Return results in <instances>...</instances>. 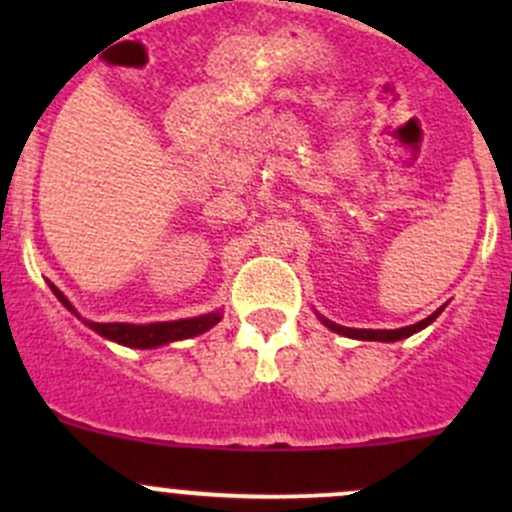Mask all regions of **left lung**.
<instances>
[{"instance_id": "left-lung-1", "label": "left lung", "mask_w": 512, "mask_h": 512, "mask_svg": "<svg viewBox=\"0 0 512 512\" xmlns=\"http://www.w3.org/2000/svg\"><path fill=\"white\" fill-rule=\"evenodd\" d=\"M441 312H443V307L436 309L431 317H426V319H421V322L411 324V327H401V329H352V327H339V324L329 322V319H324V317H319V319H322L324 327L332 329V332H337V334H344V337L364 339V342H399V339H406V337H411V334L426 329L428 324H431Z\"/></svg>"}]
</instances>
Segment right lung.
Here are the masks:
<instances>
[{"instance_id":"1","label":"right lung","mask_w":512,"mask_h":512,"mask_svg":"<svg viewBox=\"0 0 512 512\" xmlns=\"http://www.w3.org/2000/svg\"><path fill=\"white\" fill-rule=\"evenodd\" d=\"M51 292L56 294L61 304H64L69 312H74L79 317L74 307H71L69 299L64 297L61 289H56L49 282ZM84 319V317H79ZM223 319V312H210V314H200V317H190V319H175V322H156V324H126V322H111V324H98V322H89L84 319V324H89L94 332L101 334V337L111 339V342L123 344V347H133V349H153V347H163V344L170 342H180V339H190L198 337V334L208 332L210 327Z\"/></svg>"}]
</instances>
